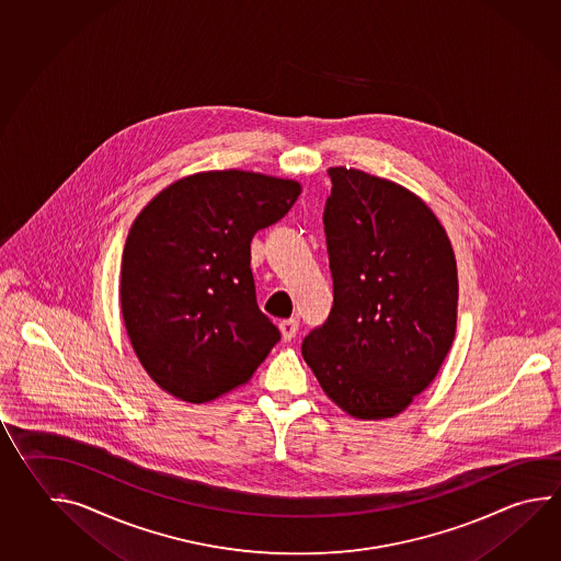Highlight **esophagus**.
Segmentation results:
<instances>
[{
    "label": "esophagus",
    "mask_w": 561,
    "mask_h": 561,
    "mask_svg": "<svg viewBox=\"0 0 561 561\" xmlns=\"http://www.w3.org/2000/svg\"><path fill=\"white\" fill-rule=\"evenodd\" d=\"M298 320H294V318H289V320L279 321V332H282V337H284L286 342H291V340L296 337V333H298Z\"/></svg>",
    "instance_id": "esophagus-1"
}]
</instances>
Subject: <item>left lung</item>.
Segmentation results:
<instances>
[{
  "label": "left lung",
  "mask_w": 561,
  "mask_h": 561,
  "mask_svg": "<svg viewBox=\"0 0 561 561\" xmlns=\"http://www.w3.org/2000/svg\"><path fill=\"white\" fill-rule=\"evenodd\" d=\"M323 226L333 277L328 321L301 355L355 420L400 415L434 381L456 337L458 265L422 197L354 168H330Z\"/></svg>",
  "instance_id": "left-lung-1"
}]
</instances>
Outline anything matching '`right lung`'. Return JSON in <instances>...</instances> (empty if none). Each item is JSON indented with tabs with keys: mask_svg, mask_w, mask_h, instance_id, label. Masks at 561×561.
I'll return each instance as SVG.
<instances>
[{
	"mask_svg": "<svg viewBox=\"0 0 561 561\" xmlns=\"http://www.w3.org/2000/svg\"><path fill=\"white\" fill-rule=\"evenodd\" d=\"M299 194L296 180L216 170L170 183L139 211L122 255V316L139 364L173 398L218 400L279 342L255 301L250 245Z\"/></svg>",
	"mask_w": 561,
	"mask_h": 561,
	"instance_id": "add662e5",
	"label": "right lung"
}]
</instances>
